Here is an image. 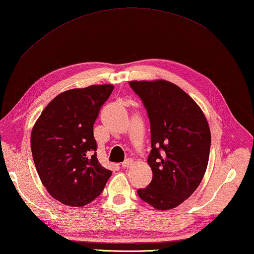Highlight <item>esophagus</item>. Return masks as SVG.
Instances as JSON below:
<instances>
[{
	"label": "esophagus",
	"mask_w": 254,
	"mask_h": 254,
	"mask_svg": "<svg viewBox=\"0 0 254 254\" xmlns=\"http://www.w3.org/2000/svg\"><path fill=\"white\" fill-rule=\"evenodd\" d=\"M133 165V161L131 160V159H127V160L124 161L122 163V168L123 169H127V168H130V167Z\"/></svg>",
	"instance_id": "34e87169"
}]
</instances>
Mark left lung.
I'll return each mask as SVG.
<instances>
[{"mask_svg":"<svg viewBox=\"0 0 254 254\" xmlns=\"http://www.w3.org/2000/svg\"><path fill=\"white\" fill-rule=\"evenodd\" d=\"M128 85L147 109L151 131L148 165L152 180L137 195L158 210L175 208L196 190L207 168V120L197 103L168 80H132Z\"/></svg>","mask_w":254,"mask_h":254,"instance_id":"1","label":"left lung"}]
</instances>
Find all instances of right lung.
<instances>
[{"mask_svg":"<svg viewBox=\"0 0 254 254\" xmlns=\"http://www.w3.org/2000/svg\"><path fill=\"white\" fill-rule=\"evenodd\" d=\"M114 86L92 85L56 96L34 123L31 151L47 191L80 207L100 196L112 171L97 160L93 127Z\"/></svg>","mask_w":254,"mask_h":254,"instance_id":"right-lung-1","label":"right lung"}]
</instances>
